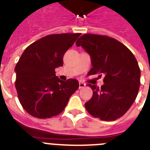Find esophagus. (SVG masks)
I'll return each instance as SVG.
<instances>
[{"label":"esophagus","mask_w":150,"mask_h":150,"mask_svg":"<svg viewBox=\"0 0 150 150\" xmlns=\"http://www.w3.org/2000/svg\"><path fill=\"white\" fill-rule=\"evenodd\" d=\"M86 86V84L84 83H82V82H79V88H83Z\"/></svg>","instance_id":"esophagus-1"}]
</instances>
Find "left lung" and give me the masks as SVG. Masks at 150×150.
<instances>
[{
	"label": "left lung",
	"instance_id": "8db88e82",
	"mask_svg": "<svg viewBox=\"0 0 150 150\" xmlns=\"http://www.w3.org/2000/svg\"><path fill=\"white\" fill-rule=\"evenodd\" d=\"M91 57L90 75L104 76L100 88L88 84L91 98L85 107L91 116L104 121H114L129 110L137 98L140 70L134 55L126 46L107 36L86 34L76 42Z\"/></svg>",
	"mask_w": 150,
	"mask_h": 150
}]
</instances>
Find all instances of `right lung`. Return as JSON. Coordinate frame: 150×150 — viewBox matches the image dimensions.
I'll list each match as a JSON object with an SVG mask.
<instances>
[{
    "label": "right lung",
    "mask_w": 150,
    "mask_h": 150,
    "mask_svg": "<svg viewBox=\"0 0 150 150\" xmlns=\"http://www.w3.org/2000/svg\"><path fill=\"white\" fill-rule=\"evenodd\" d=\"M79 35L46 36L28 46L21 55L15 67L16 88L22 107L34 117L58 116L79 88L76 79L61 80L55 69L63 66L64 55Z\"/></svg>",
    "instance_id": "right-lung-1"
}]
</instances>
